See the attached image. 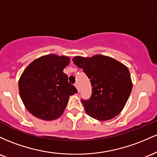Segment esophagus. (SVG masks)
<instances>
[{
  "label": "esophagus",
  "instance_id": "esophagus-1",
  "mask_svg": "<svg viewBox=\"0 0 157 157\" xmlns=\"http://www.w3.org/2000/svg\"><path fill=\"white\" fill-rule=\"evenodd\" d=\"M74 85H75V87L77 88V90H78V91L79 92V91H80V90H79V86H78V83H75V84H74Z\"/></svg>",
  "mask_w": 157,
  "mask_h": 157
}]
</instances>
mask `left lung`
Masks as SVG:
<instances>
[{
  "instance_id": "1",
  "label": "left lung",
  "mask_w": 157,
  "mask_h": 157,
  "mask_svg": "<svg viewBox=\"0 0 157 157\" xmlns=\"http://www.w3.org/2000/svg\"><path fill=\"white\" fill-rule=\"evenodd\" d=\"M73 61L83 69L92 86L90 98L81 99L88 115L100 121L117 116L131 93L132 82L128 67L117 60L101 55L92 58L76 56Z\"/></svg>"
}]
</instances>
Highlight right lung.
<instances>
[{
  "label": "right lung",
  "instance_id": "obj_1",
  "mask_svg": "<svg viewBox=\"0 0 157 157\" xmlns=\"http://www.w3.org/2000/svg\"><path fill=\"white\" fill-rule=\"evenodd\" d=\"M69 64L68 57L44 56L33 61L23 72L19 93L26 108L33 116L54 120L62 115L69 96L78 92L63 72Z\"/></svg>",
  "mask_w": 157,
  "mask_h": 157
}]
</instances>
